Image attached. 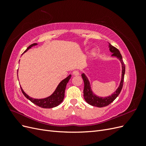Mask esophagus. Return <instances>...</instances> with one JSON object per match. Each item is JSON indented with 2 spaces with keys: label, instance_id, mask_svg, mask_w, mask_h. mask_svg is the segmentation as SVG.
<instances>
[{
  "label": "esophagus",
  "instance_id": "1",
  "mask_svg": "<svg viewBox=\"0 0 146 146\" xmlns=\"http://www.w3.org/2000/svg\"><path fill=\"white\" fill-rule=\"evenodd\" d=\"M72 74L74 75V76H78V75H79V72L78 71V70H74V71H73Z\"/></svg>",
  "mask_w": 146,
  "mask_h": 146
}]
</instances>
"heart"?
<instances>
[{
  "label": "heart",
  "instance_id": "heart-1",
  "mask_svg": "<svg viewBox=\"0 0 146 146\" xmlns=\"http://www.w3.org/2000/svg\"><path fill=\"white\" fill-rule=\"evenodd\" d=\"M95 55V51H92V52H91V56H93L94 55Z\"/></svg>",
  "mask_w": 146,
  "mask_h": 146
}]
</instances>
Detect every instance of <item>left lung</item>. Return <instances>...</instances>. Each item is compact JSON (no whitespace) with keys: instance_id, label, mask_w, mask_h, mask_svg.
I'll use <instances>...</instances> for the list:
<instances>
[{"instance_id":"1","label":"left lung","mask_w":146,"mask_h":146,"mask_svg":"<svg viewBox=\"0 0 146 146\" xmlns=\"http://www.w3.org/2000/svg\"><path fill=\"white\" fill-rule=\"evenodd\" d=\"M109 49L110 51L113 54L111 56H115L117 58L120 60L121 63L122 64V77H121V80L119 84V86L117 88V89L116 90L115 92H114L111 96H109L108 97H99L94 94L92 92L91 85L89 80H88V77L86 76V75L83 73L82 74V77L84 81V90H83V96L84 99H85L86 102L92 106H94L97 107H104L108 105L111 102L116 99L117 97L120 94L121 90L123 86V79H124V74H125V66L124 63L122 60V57L121 54L120 52L115 47L113 46L111 44L109 43Z\"/></svg>"}]
</instances>
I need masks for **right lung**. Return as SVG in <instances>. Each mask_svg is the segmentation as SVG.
<instances>
[{"instance_id":"obj_1","label":"right lung","mask_w":146,"mask_h":146,"mask_svg":"<svg viewBox=\"0 0 146 146\" xmlns=\"http://www.w3.org/2000/svg\"><path fill=\"white\" fill-rule=\"evenodd\" d=\"M37 44V43H33L32 44H31L27 47V49L24 51V53L27 52L31 47H32L33 46H36ZM70 77H71V75H69V76H68L66 78H64V80L61 81L58 84V85L57 86L55 91L53 92L50 96H48L47 98H46L44 99H38L30 98L29 96H28L25 93L21 87V89L25 98L28 99L29 100H30L34 104L36 105L38 107L43 108H52L59 105L63 102L64 97V92L66 85H67V83L70 80Z\"/></svg>"}]
</instances>
